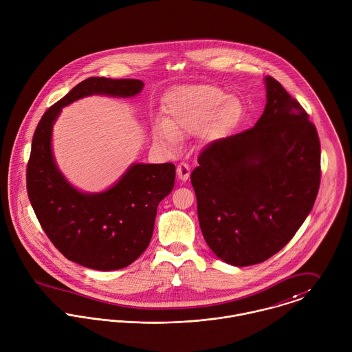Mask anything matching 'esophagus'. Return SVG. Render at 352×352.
<instances>
[{"label":"esophagus","instance_id":"obj_1","mask_svg":"<svg viewBox=\"0 0 352 352\" xmlns=\"http://www.w3.org/2000/svg\"><path fill=\"white\" fill-rule=\"evenodd\" d=\"M177 175L181 181H188L189 177H190V167L188 163L185 162H181L178 166H177Z\"/></svg>","mask_w":352,"mask_h":352}]
</instances>
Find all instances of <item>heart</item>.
<instances>
[{
	"instance_id": "b5f03b06",
	"label": "heart",
	"mask_w": 352,
	"mask_h": 352,
	"mask_svg": "<svg viewBox=\"0 0 352 352\" xmlns=\"http://www.w3.org/2000/svg\"><path fill=\"white\" fill-rule=\"evenodd\" d=\"M243 116V104L220 87L186 86L175 90L166 105V118L153 126V139L168 151L177 150L179 138L204 126L210 118L217 133L231 131Z\"/></svg>"
}]
</instances>
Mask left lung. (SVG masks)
I'll return each mask as SVG.
<instances>
[{
  "instance_id": "left-lung-1",
  "label": "left lung",
  "mask_w": 352,
  "mask_h": 352,
  "mask_svg": "<svg viewBox=\"0 0 352 352\" xmlns=\"http://www.w3.org/2000/svg\"><path fill=\"white\" fill-rule=\"evenodd\" d=\"M256 124L209 144L190 175L201 232L231 266L262 263L282 250L312 210L320 140L304 108L273 77Z\"/></svg>"
}]
</instances>
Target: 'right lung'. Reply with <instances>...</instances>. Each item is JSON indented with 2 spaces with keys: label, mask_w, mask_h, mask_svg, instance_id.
<instances>
[{
  "label": "right lung",
  "mask_w": 352,
  "mask_h": 352,
  "mask_svg": "<svg viewBox=\"0 0 352 352\" xmlns=\"http://www.w3.org/2000/svg\"><path fill=\"white\" fill-rule=\"evenodd\" d=\"M140 79L90 77L54 104L34 133L27 190L41 228L54 245L83 267L112 272L133 263L148 247L159 202L175 181L173 163H133L100 193L74 188L56 166L52 128L62 108L89 96L128 98L143 90Z\"/></svg>",
  "instance_id": "right-lung-1"
}]
</instances>
